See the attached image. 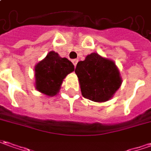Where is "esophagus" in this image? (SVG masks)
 Listing matches in <instances>:
<instances>
[{"label":"esophagus","instance_id":"34e87169","mask_svg":"<svg viewBox=\"0 0 151 151\" xmlns=\"http://www.w3.org/2000/svg\"><path fill=\"white\" fill-rule=\"evenodd\" d=\"M72 62H73V65L76 66V65H77V63H78V59H73V60H72Z\"/></svg>","mask_w":151,"mask_h":151}]
</instances>
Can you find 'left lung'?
<instances>
[{"mask_svg": "<svg viewBox=\"0 0 151 151\" xmlns=\"http://www.w3.org/2000/svg\"><path fill=\"white\" fill-rule=\"evenodd\" d=\"M82 95L95 102H105L112 98L122 83L118 68L113 60L97 53L88 54L77 64Z\"/></svg>", "mask_w": 151, "mask_h": 151, "instance_id": "left-lung-1", "label": "left lung"}]
</instances>
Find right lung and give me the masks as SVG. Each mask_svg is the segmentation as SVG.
Returning a JSON list of instances; mask_svg holds the SVG:
<instances>
[{"label": "right lung", "instance_id": "obj_1", "mask_svg": "<svg viewBox=\"0 0 151 151\" xmlns=\"http://www.w3.org/2000/svg\"><path fill=\"white\" fill-rule=\"evenodd\" d=\"M73 71L74 65L71 61L67 58H61L54 51H50L35 66V88L46 96H56L63 79Z\"/></svg>", "mask_w": 151, "mask_h": 151}]
</instances>
